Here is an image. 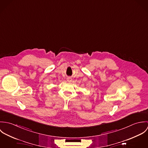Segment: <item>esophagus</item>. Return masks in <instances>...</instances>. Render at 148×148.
Instances as JSON below:
<instances>
[{"label": "esophagus", "instance_id": "34e87169", "mask_svg": "<svg viewBox=\"0 0 148 148\" xmlns=\"http://www.w3.org/2000/svg\"><path fill=\"white\" fill-rule=\"evenodd\" d=\"M67 81H68V82H70L72 81V79H71V77H68V78H67Z\"/></svg>", "mask_w": 148, "mask_h": 148}]
</instances>
